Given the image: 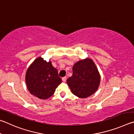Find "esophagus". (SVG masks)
I'll return each instance as SVG.
<instances>
[{"instance_id": "obj_1", "label": "esophagus", "mask_w": 134, "mask_h": 134, "mask_svg": "<svg viewBox=\"0 0 134 134\" xmlns=\"http://www.w3.org/2000/svg\"><path fill=\"white\" fill-rule=\"evenodd\" d=\"M66 76H65V77H63V78H62V81L63 82H65L66 81Z\"/></svg>"}]
</instances>
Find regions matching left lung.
I'll use <instances>...</instances> for the list:
<instances>
[{"mask_svg":"<svg viewBox=\"0 0 134 134\" xmlns=\"http://www.w3.org/2000/svg\"><path fill=\"white\" fill-rule=\"evenodd\" d=\"M72 76L67 83L75 95L85 98L98 90L100 76L95 63L90 59L79 60L73 66Z\"/></svg>","mask_w":134,"mask_h":134,"instance_id":"1","label":"left lung"}]
</instances>
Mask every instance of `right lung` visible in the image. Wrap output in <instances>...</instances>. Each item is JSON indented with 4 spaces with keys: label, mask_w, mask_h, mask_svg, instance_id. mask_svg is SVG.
Instances as JSON below:
<instances>
[{
    "label": "right lung",
    "mask_w": 134,
    "mask_h": 134,
    "mask_svg": "<svg viewBox=\"0 0 134 134\" xmlns=\"http://www.w3.org/2000/svg\"><path fill=\"white\" fill-rule=\"evenodd\" d=\"M62 82L58 70L43 58H37L28 68L26 74V83L31 94L39 99H46L55 92Z\"/></svg>",
    "instance_id": "add662e5"
}]
</instances>
